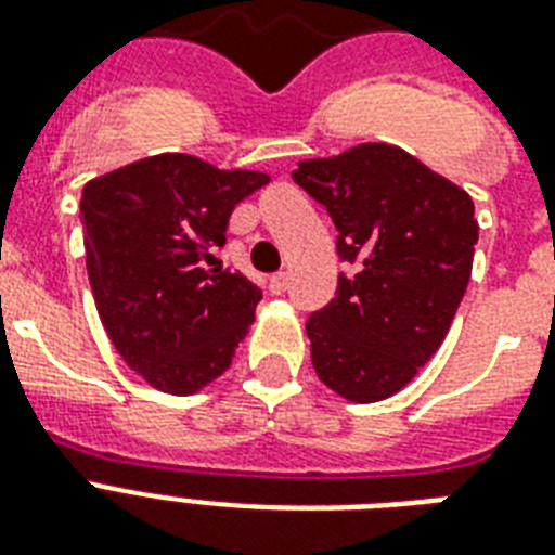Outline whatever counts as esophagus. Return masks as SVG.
Wrapping results in <instances>:
<instances>
[{"label":"esophagus","mask_w":555,"mask_h":555,"mask_svg":"<svg viewBox=\"0 0 555 555\" xmlns=\"http://www.w3.org/2000/svg\"><path fill=\"white\" fill-rule=\"evenodd\" d=\"M287 285H291V276H287V273H276V276H270V294H285Z\"/></svg>","instance_id":"1"}]
</instances>
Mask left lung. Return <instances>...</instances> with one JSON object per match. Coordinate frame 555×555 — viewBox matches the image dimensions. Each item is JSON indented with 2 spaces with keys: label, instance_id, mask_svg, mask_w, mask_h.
<instances>
[{
  "label": "left lung",
  "instance_id": "1",
  "mask_svg": "<svg viewBox=\"0 0 555 555\" xmlns=\"http://www.w3.org/2000/svg\"><path fill=\"white\" fill-rule=\"evenodd\" d=\"M294 181L334 218L337 296L305 322L317 377L351 403L409 386L438 351L469 285L475 204L391 143L299 160Z\"/></svg>",
  "mask_w": 555,
  "mask_h": 555
}]
</instances>
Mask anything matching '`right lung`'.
Returning <instances> with one entry per match:
<instances>
[{
	"label": "right lung",
	"mask_w": 555,
	"mask_h": 555,
	"mask_svg": "<svg viewBox=\"0 0 555 555\" xmlns=\"http://www.w3.org/2000/svg\"><path fill=\"white\" fill-rule=\"evenodd\" d=\"M270 176L164 152L82 186L86 268L100 322L152 388L195 395L221 377L261 291L218 259L230 212Z\"/></svg>",
	"instance_id": "obj_1"
}]
</instances>
